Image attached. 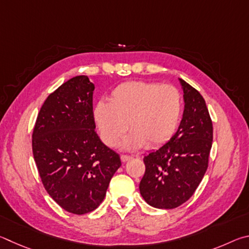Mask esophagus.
<instances>
[{"label": "esophagus", "instance_id": "esophagus-1", "mask_svg": "<svg viewBox=\"0 0 249 249\" xmlns=\"http://www.w3.org/2000/svg\"><path fill=\"white\" fill-rule=\"evenodd\" d=\"M120 159H121L122 162H128L129 160L132 159V156H129V155H121Z\"/></svg>", "mask_w": 249, "mask_h": 249}]
</instances>
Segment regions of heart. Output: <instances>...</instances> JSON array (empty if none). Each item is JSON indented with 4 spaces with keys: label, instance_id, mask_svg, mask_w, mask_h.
Masks as SVG:
<instances>
[{
    "label": "heart",
    "instance_id": "obj_1",
    "mask_svg": "<svg viewBox=\"0 0 249 249\" xmlns=\"http://www.w3.org/2000/svg\"><path fill=\"white\" fill-rule=\"evenodd\" d=\"M182 111L181 95L175 86L160 83L130 81L111 91L109 103L99 100L93 116L100 139L115 146L127 131L122 147L155 149L176 133ZM128 125H126V124Z\"/></svg>",
    "mask_w": 249,
    "mask_h": 249
}]
</instances>
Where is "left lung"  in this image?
<instances>
[{"instance_id":"8db88e82","label":"left lung","mask_w":249,"mask_h":249,"mask_svg":"<svg viewBox=\"0 0 249 249\" xmlns=\"http://www.w3.org/2000/svg\"><path fill=\"white\" fill-rule=\"evenodd\" d=\"M178 80L185 104L179 127L167 143L143 158L140 194L158 209L177 208L194 195L207 172L212 146L213 127L206 102L197 89Z\"/></svg>"}]
</instances>
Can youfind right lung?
Wrapping results in <instances>:
<instances>
[{
  "instance_id": "obj_1",
  "label": "right lung",
  "mask_w": 249,
  "mask_h": 249,
  "mask_svg": "<svg viewBox=\"0 0 249 249\" xmlns=\"http://www.w3.org/2000/svg\"><path fill=\"white\" fill-rule=\"evenodd\" d=\"M95 85L87 75L63 83L48 96L33 132V153L50 197L73 214L97 208L118 168L119 155L96 133Z\"/></svg>"
}]
</instances>
